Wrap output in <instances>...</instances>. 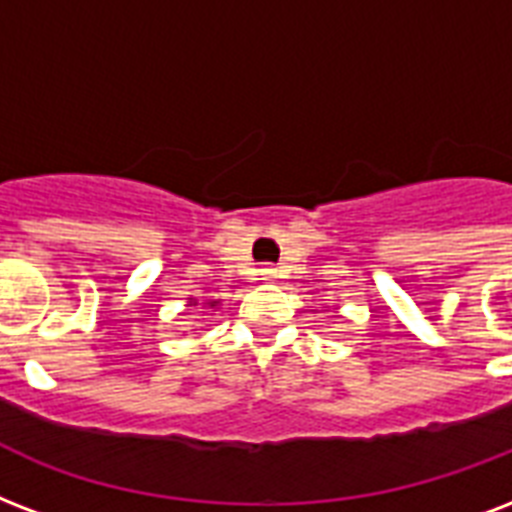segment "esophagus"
<instances>
[{"mask_svg":"<svg viewBox=\"0 0 512 512\" xmlns=\"http://www.w3.org/2000/svg\"><path fill=\"white\" fill-rule=\"evenodd\" d=\"M260 279H263V282H276V279H279V271H276V268H260Z\"/></svg>","mask_w":512,"mask_h":512,"instance_id":"1","label":"esophagus"}]
</instances>
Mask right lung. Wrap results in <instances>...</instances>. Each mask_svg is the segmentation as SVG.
<instances>
[{"label":"right lung","mask_w":512,"mask_h":512,"mask_svg":"<svg viewBox=\"0 0 512 512\" xmlns=\"http://www.w3.org/2000/svg\"><path fill=\"white\" fill-rule=\"evenodd\" d=\"M187 306H201V308H217L220 306V300H206V303H198V300L187 298Z\"/></svg>","instance_id":"obj_1"}]
</instances>
